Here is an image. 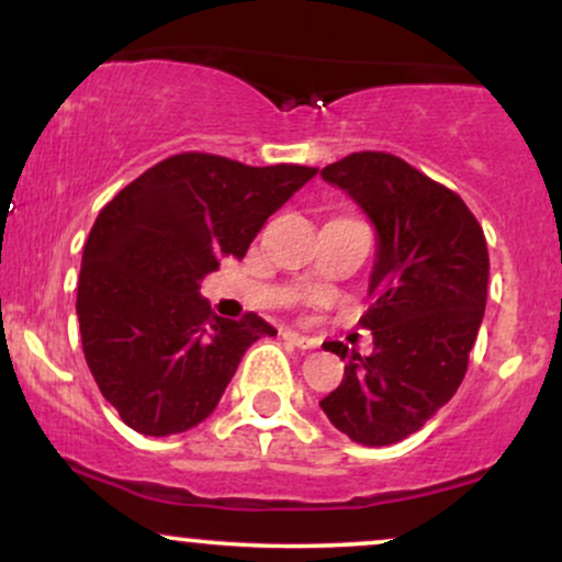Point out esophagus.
Returning <instances> with one entry per match:
<instances>
[{
    "label": "esophagus",
    "instance_id": "obj_1",
    "mask_svg": "<svg viewBox=\"0 0 562 562\" xmlns=\"http://www.w3.org/2000/svg\"><path fill=\"white\" fill-rule=\"evenodd\" d=\"M285 338L290 340V344H293V346H299V348H317V340H314V338H308V335H301V333H295V330H288V333H285Z\"/></svg>",
    "mask_w": 562,
    "mask_h": 562
}]
</instances>
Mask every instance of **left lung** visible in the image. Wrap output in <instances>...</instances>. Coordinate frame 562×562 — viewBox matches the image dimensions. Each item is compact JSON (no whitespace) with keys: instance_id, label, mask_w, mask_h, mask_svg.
I'll use <instances>...</instances> for the list:
<instances>
[{"instance_id":"8db88e82","label":"left lung","mask_w":562,"mask_h":562,"mask_svg":"<svg viewBox=\"0 0 562 562\" xmlns=\"http://www.w3.org/2000/svg\"><path fill=\"white\" fill-rule=\"evenodd\" d=\"M378 229L362 327L375 351L330 340L346 375L319 402L340 434L389 447L420 430L460 389L488 288V248L465 200L391 153L362 150L322 169Z\"/></svg>"}]
</instances>
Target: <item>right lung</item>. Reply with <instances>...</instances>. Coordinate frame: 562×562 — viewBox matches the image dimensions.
Here are the masks:
<instances>
[{
  "label": "right lung",
  "instance_id": "obj_1",
  "mask_svg": "<svg viewBox=\"0 0 562 562\" xmlns=\"http://www.w3.org/2000/svg\"><path fill=\"white\" fill-rule=\"evenodd\" d=\"M317 173L312 166H245L179 153L126 184L83 245L76 314L83 359L128 428L171 436L195 428L261 335L254 312L211 314L200 282L222 256L243 259L267 218Z\"/></svg>",
  "mask_w": 562,
  "mask_h": 562
}]
</instances>
